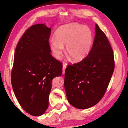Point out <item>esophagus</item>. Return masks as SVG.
Returning <instances> with one entry per match:
<instances>
[{
  "instance_id": "esophagus-1",
  "label": "esophagus",
  "mask_w": 128,
  "mask_h": 128,
  "mask_svg": "<svg viewBox=\"0 0 128 128\" xmlns=\"http://www.w3.org/2000/svg\"><path fill=\"white\" fill-rule=\"evenodd\" d=\"M66 68V64H64L62 66V74H64V73H65Z\"/></svg>"
}]
</instances>
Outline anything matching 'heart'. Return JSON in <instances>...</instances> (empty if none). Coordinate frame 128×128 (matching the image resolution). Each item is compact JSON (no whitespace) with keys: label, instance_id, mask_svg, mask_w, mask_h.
<instances>
[{"label":"heart","instance_id":"heart-1","mask_svg":"<svg viewBox=\"0 0 128 128\" xmlns=\"http://www.w3.org/2000/svg\"><path fill=\"white\" fill-rule=\"evenodd\" d=\"M55 38L49 42L54 56L62 58L66 46V54L73 61L79 62L84 59L90 51L93 42L91 30L86 26L72 23L61 26L55 32Z\"/></svg>","mask_w":128,"mask_h":128}]
</instances>
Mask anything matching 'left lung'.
<instances>
[{
    "label": "left lung",
    "instance_id": "obj_1",
    "mask_svg": "<svg viewBox=\"0 0 128 128\" xmlns=\"http://www.w3.org/2000/svg\"><path fill=\"white\" fill-rule=\"evenodd\" d=\"M93 45L86 57L66 69L64 87L72 106L86 109L105 94L114 69V57L105 33L95 25Z\"/></svg>",
    "mask_w": 128,
    "mask_h": 128
}]
</instances>
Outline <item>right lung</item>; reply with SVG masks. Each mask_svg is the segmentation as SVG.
<instances>
[{
  "instance_id": "1",
  "label": "right lung",
  "mask_w": 128,
  "mask_h": 128,
  "mask_svg": "<svg viewBox=\"0 0 128 128\" xmlns=\"http://www.w3.org/2000/svg\"><path fill=\"white\" fill-rule=\"evenodd\" d=\"M50 33L44 24L31 26L15 49L12 88L23 110L32 116H41L47 110L52 79L62 73V64L50 54Z\"/></svg>"
}]
</instances>
